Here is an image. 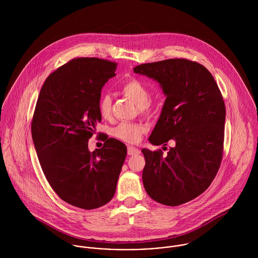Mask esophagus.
I'll return each mask as SVG.
<instances>
[{
  "label": "esophagus",
  "instance_id": "34e87169",
  "mask_svg": "<svg viewBox=\"0 0 258 258\" xmlns=\"http://www.w3.org/2000/svg\"><path fill=\"white\" fill-rule=\"evenodd\" d=\"M140 153H141V151L139 149L133 147V146H128V155L135 156V155H139Z\"/></svg>",
  "mask_w": 258,
  "mask_h": 258
}]
</instances>
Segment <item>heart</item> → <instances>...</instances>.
I'll use <instances>...</instances> for the list:
<instances>
[{"mask_svg":"<svg viewBox=\"0 0 258 258\" xmlns=\"http://www.w3.org/2000/svg\"><path fill=\"white\" fill-rule=\"evenodd\" d=\"M121 93L132 100L141 111L143 115H151L156 110V103L150 100V90L146 83L138 78H130L126 80L121 88ZM98 109L100 115L108 119L112 113V98L109 94H103L98 102ZM146 131V127L137 123H121L114 128L113 134L116 138L127 142L137 143L140 141L143 133Z\"/></svg>","mask_w":258,"mask_h":258,"instance_id":"1","label":"heart"}]
</instances>
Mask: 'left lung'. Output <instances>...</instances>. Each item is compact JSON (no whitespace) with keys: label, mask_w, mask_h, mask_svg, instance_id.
<instances>
[{"label":"left lung","mask_w":258,"mask_h":258,"mask_svg":"<svg viewBox=\"0 0 258 258\" xmlns=\"http://www.w3.org/2000/svg\"><path fill=\"white\" fill-rule=\"evenodd\" d=\"M133 71L157 80L167 96L150 143L175 141L166 155L161 149L142 150L145 189L162 205H183L210 186L221 166L225 120L221 90L203 64L186 58L144 63Z\"/></svg>","instance_id":"1"}]
</instances>
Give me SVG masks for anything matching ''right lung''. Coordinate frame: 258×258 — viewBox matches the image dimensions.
Masks as SVG:
<instances>
[{"label": "right lung", "instance_id": "add662e5", "mask_svg": "<svg viewBox=\"0 0 258 258\" xmlns=\"http://www.w3.org/2000/svg\"><path fill=\"white\" fill-rule=\"evenodd\" d=\"M116 69V62L97 57L70 60L45 79L33 116V141L48 184L83 210L110 202L127 154L125 144L108 136L103 147L88 150L101 121V89Z\"/></svg>", "mask_w": 258, "mask_h": 258}]
</instances>
